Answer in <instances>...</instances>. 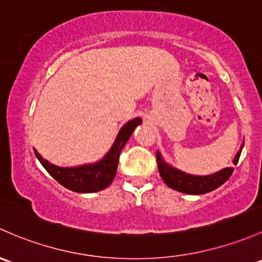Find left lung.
<instances>
[{
	"mask_svg": "<svg viewBox=\"0 0 262 262\" xmlns=\"http://www.w3.org/2000/svg\"><path fill=\"white\" fill-rule=\"evenodd\" d=\"M242 148H244V144L241 145L240 150H238L236 157L233 158V164H237L241 156ZM157 163H158L159 174H161L164 183L168 187H170V188L187 194L208 193V192L213 191V189L222 186L231 177V174L233 172L232 167H227L219 170V172L213 173V174L208 176L187 174V173L182 172V170L177 169V168H173L172 166L166 163L159 152H157Z\"/></svg>",
	"mask_w": 262,
	"mask_h": 262,
	"instance_id": "8db88e82",
	"label": "left lung"
}]
</instances>
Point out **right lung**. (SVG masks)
I'll return each instance as SVG.
<instances>
[{"label": "right lung", "instance_id": "obj_1", "mask_svg": "<svg viewBox=\"0 0 262 262\" xmlns=\"http://www.w3.org/2000/svg\"><path fill=\"white\" fill-rule=\"evenodd\" d=\"M142 123L140 118L129 120L125 125L122 126V129L118 133L117 138L113 143L112 148L109 152L101 158L100 161L96 163L92 164H84V166L78 167H70V168H62L54 166V164L49 163L46 159H43L40 154H36L37 159L42 167L49 172L51 177L59 182L61 186L65 188L70 189L73 192H78V193H92V192H98L101 189L106 188L115 177L118 168V162H119V156L122 152L123 147L128 139L130 138L132 133L134 129Z\"/></svg>", "mask_w": 262, "mask_h": 262}]
</instances>
